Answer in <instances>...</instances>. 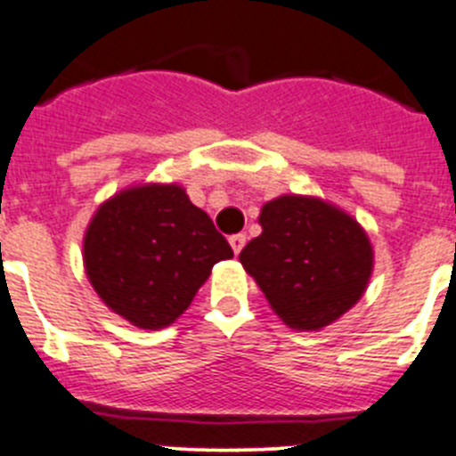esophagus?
Instances as JSON below:
<instances>
[{
    "mask_svg": "<svg viewBox=\"0 0 456 456\" xmlns=\"http://www.w3.org/2000/svg\"><path fill=\"white\" fill-rule=\"evenodd\" d=\"M245 242H248L245 233H233V236L229 238V245H232L233 254H240V249L245 248Z\"/></svg>",
    "mask_w": 456,
    "mask_h": 456,
    "instance_id": "obj_1",
    "label": "esophagus"
}]
</instances>
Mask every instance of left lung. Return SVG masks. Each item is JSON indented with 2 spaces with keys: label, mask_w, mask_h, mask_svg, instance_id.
<instances>
[{
  "label": "left lung",
  "mask_w": 456,
  "mask_h": 456,
  "mask_svg": "<svg viewBox=\"0 0 456 456\" xmlns=\"http://www.w3.org/2000/svg\"><path fill=\"white\" fill-rule=\"evenodd\" d=\"M258 223L261 236L238 258L283 324L319 330L360 301L373 249L346 211L308 195H281L263 204Z\"/></svg>",
  "instance_id": "obj_1"
}]
</instances>
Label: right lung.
Listing matches in <instances>:
<instances>
[{"label":"right lung","instance_id":"obj_1","mask_svg":"<svg viewBox=\"0 0 456 456\" xmlns=\"http://www.w3.org/2000/svg\"><path fill=\"white\" fill-rule=\"evenodd\" d=\"M233 252L214 220L177 184L130 186L99 207L83 261L96 295L132 326L166 329L218 261Z\"/></svg>","mask_w":456,"mask_h":456}]
</instances>
